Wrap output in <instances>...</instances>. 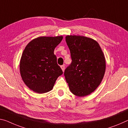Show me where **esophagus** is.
I'll use <instances>...</instances> for the list:
<instances>
[{
  "mask_svg": "<svg viewBox=\"0 0 128 128\" xmlns=\"http://www.w3.org/2000/svg\"><path fill=\"white\" fill-rule=\"evenodd\" d=\"M60 67H61V68H62V72H64V70H65V66H64V65H62V66H61Z\"/></svg>",
  "mask_w": 128,
  "mask_h": 128,
  "instance_id": "1",
  "label": "esophagus"
}]
</instances>
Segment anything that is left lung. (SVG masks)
<instances>
[{
    "mask_svg": "<svg viewBox=\"0 0 128 128\" xmlns=\"http://www.w3.org/2000/svg\"><path fill=\"white\" fill-rule=\"evenodd\" d=\"M66 41L72 62L64 76L73 94L84 97L94 92L104 78L106 62L99 44L92 38L67 35Z\"/></svg>",
    "mask_w": 128,
    "mask_h": 128,
    "instance_id": "1",
    "label": "left lung"
}]
</instances>
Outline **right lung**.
Instances as JSON below:
<instances>
[{"label":"right lung","instance_id":"right-lung-1","mask_svg":"<svg viewBox=\"0 0 128 128\" xmlns=\"http://www.w3.org/2000/svg\"><path fill=\"white\" fill-rule=\"evenodd\" d=\"M62 38V36H40L31 40L24 50L20 62V74L34 92L44 93L51 90L62 74L54 52Z\"/></svg>","mask_w":128,"mask_h":128}]
</instances>
